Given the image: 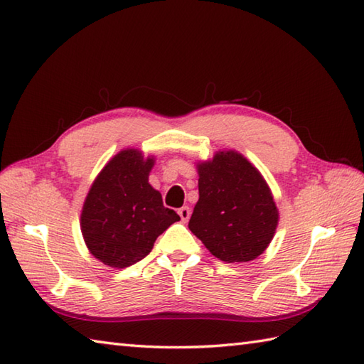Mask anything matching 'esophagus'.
<instances>
[{
	"instance_id": "obj_1",
	"label": "esophagus",
	"mask_w": 364,
	"mask_h": 364,
	"mask_svg": "<svg viewBox=\"0 0 364 364\" xmlns=\"http://www.w3.org/2000/svg\"><path fill=\"white\" fill-rule=\"evenodd\" d=\"M178 214H180L181 220L186 223L189 220V218H191V208L189 206H183V208H180V210H178Z\"/></svg>"
}]
</instances>
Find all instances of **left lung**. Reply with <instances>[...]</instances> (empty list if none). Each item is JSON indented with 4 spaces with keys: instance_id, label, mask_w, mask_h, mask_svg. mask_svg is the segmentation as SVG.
Masks as SVG:
<instances>
[{
    "instance_id": "left-lung-1",
    "label": "left lung",
    "mask_w": 364,
    "mask_h": 364,
    "mask_svg": "<svg viewBox=\"0 0 364 364\" xmlns=\"http://www.w3.org/2000/svg\"><path fill=\"white\" fill-rule=\"evenodd\" d=\"M198 202L189 230L214 257L252 261L272 241L278 211L264 178L242 154L218 153L198 166Z\"/></svg>"
}]
</instances>
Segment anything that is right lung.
Masks as SVG:
<instances>
[{
	"label": "right lung",
	"mask_w": 364,
	"mask_h": 364,
	"mask_svg": "<svg viewBox=\"0 0 364 364\" xmlns=\"http://www.w3.org/2000/svg\"><path fill=\"white\" fill-rule=\"evenodd\" d=\"M153 158L134 149L107 162L92 184L81 214L90 253L106 266L128 267L144 259L159 235L180 220L149 183Z\"/></svg>",
	"instance_id": "right-lung-1"
}]
</instances>
